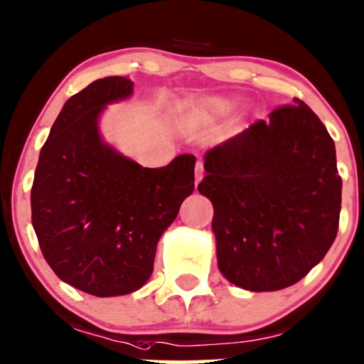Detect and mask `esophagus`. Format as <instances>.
Wrapping results in <instances>:
<instances>
[{
    "mask_svg": "<svg viewBox=\"0 0 364 364\" xmlns=\"http://www.w3.org/2000/svg\"><path fill=\"white\" fill-rule=\"evenodd\" d=\"M202 177H204V165H202V162H197L196 164V183H199L202 181Z\"/></svg>",
    "mask_w": 364,
    "mask_h": 364,
    "instance_id": "1",
    "label": "esophagus"
}]
</instances>
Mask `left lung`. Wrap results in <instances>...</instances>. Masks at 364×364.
<instances>
[{
    "label": "left lung",
    "instance_id": "left-lung-1",
    "mask_svg": "<svg viewBox=\"0 0 364 364\" xmlns=\"http://www.w3.org/2000/svg\"><path fill=\"white\" fill-rule=\"evenodd\" d=\"M217 264L245 291H279L323 261L338 234L341 177L326 127L304 102L277 108L204 155Z\"/></svg>",
    "mask_w": 364,
    "mask_h": 364
}]
</instances>
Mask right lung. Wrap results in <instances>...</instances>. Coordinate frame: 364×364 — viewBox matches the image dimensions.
<instances>
[{
  "label": "right lung",
  "mask_w": 364,
  "mask_h": 364,
  "mask_svg": "<svg viewBox=\"0 0 364 364\" xmlns=\"http://www.w3.org/2000/svg\"><path fill=\"white\" fill-rule=\"evenodd\" d=\"M132 93L130 78L105 77L70 97L31 187L46 262L61 281L98 297L130 294L149 281L160 235L193 192V155L147 168L103 140L102 113Z\"/></svg>",
  "instance_id": "add662e5"
}]
</instances>
